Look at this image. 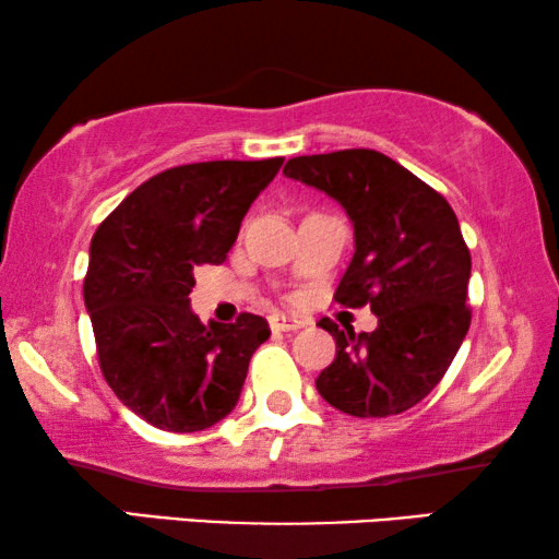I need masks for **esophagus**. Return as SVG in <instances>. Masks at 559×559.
Returning <instances> with one entry per match:
<instances>
[{
    "instance_id": "esophagus-1",
    "label": "esophagus",
    "mask_w": 559,
    "mask_h": 559,
    "mask_svg": "<svg viewBox=\"0 0 559 559\" xmlns=\"http://www.w3.org/2000/svg\"><path fill=\"white\" fill-rule=\"evenodd\" d=\"M302 325H305L302 320H297L293 316H285V312H274V316H270V328H272V331L289 333V331H297V328H302Z\"/></svg>"
}]
</instances>
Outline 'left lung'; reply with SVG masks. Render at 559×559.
<instances>
[{
	"label": "left lung",
	"mask_w": 559,
	"mask_h": 559,
	"mask_svg": "<svg viewBox=\"0 0 559 559\" xmlns=\"http://www.w3.org/2000/svg\"><path fill=\"white\" fill-rule=\"evenodd\" d=\"M285 175L346 209L356 251L335 302L371 305L379 318L377 331L358 335L320 320L335 338L333 364L316 379L320 396L354 417L415 407L445 377L471 328V251L453 209L377 150L293 157Z\"/></svg>",
	"instance_id": "left-lung-1"
}]
</instances>
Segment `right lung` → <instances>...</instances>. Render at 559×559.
I'll return each mask as SVG.
<instances>
[{
	"instance_id": "right-lung-1",
	"label": "right lung",
	"mask_w": 559,
	"mask_h": 559,
	"mask_svg": "<svg viewBox=\"0 0 559 559\" xmlns=\"http://www.w3.org/2000/svg\"><path fill=\"white\" fill-rule=\"evenodd\" d=\"M285 159L170 167L132 190L91 239L83 300L98 366L121 404L167 432L216 425L239 402L264 318L203 325L190 310L195 270L221 264L254 198Z\"/></svg>"
}]
</instances>
